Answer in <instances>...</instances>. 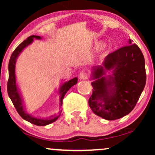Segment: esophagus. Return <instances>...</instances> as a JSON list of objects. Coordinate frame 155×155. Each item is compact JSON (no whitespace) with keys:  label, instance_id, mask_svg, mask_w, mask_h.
Returning a JSON list of instances; mask_svg holds the SVG:
<instances>
[{"label":"esophagus","instance_id":"obj_1","mask_svg":"<svg viewBox=\"0 0 155 155\" xmlns=\"http://www.w3.org/2000/svg\"><path fill=\"white\" fill-rule=\"evenodd\" d=\"M80 80H86L87 78V73L85 71H82L79 74Z\"/></svg>","mask_w":155,"mask_h":155}]
</instances>
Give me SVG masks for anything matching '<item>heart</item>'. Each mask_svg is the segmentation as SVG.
I'll return each mask as SVG.
<instances>
[{"mask_svg": "<svg viewBox=\"0 0 155 155\" xmlns=\"http://www.w3.org/2000/svg\"><path fill=\"white\" fill-rule=\"evenodd\" d=\"M102 47H103V44L102 43H99L98 44H97V46H96V48H97V49H99V48H101Z\"/></svg>", "mask_w": 155, "mask_h": 155, "instance_id": "b5f03b06", "label": "heart"}]
</instances>
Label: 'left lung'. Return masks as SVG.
Listing matches in <instances>:
<instances>
[{
    "label": "left lung",
    "instance_id": "8db88e82",
    "mask_svg": "<svg viewBox=\"0 0 155 155\" xmlns=\"http://www.w3.org/2000/svg\"><path fill=\"white\" fill-rule=\"evenodd\" d=\"M118 48L107 55L102 65L93 67L92 96L89 106L106 120L118 119L134 109L146 83L145 63L136 44ZM112 74L105 76V72Z\"/></svg>",
    "mask_w": 155,
    "mask_h": 155
}]
</instances>
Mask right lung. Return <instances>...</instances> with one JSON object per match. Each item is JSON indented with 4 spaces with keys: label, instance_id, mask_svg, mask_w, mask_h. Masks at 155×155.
Listing matches in <instances>:
<instances>
[{
    "label": "right lung",
    "instance_id": "add662e5",
    "mask_svg": "<svg viewBox=\"0 0 155 155\" xmlns=\"http://www.w3.org/2000/svg\"><path fill=\"white\" fill-rule=\"evenodd\" d=\"M41 39V37L37 35H31L26 40L23 41L18 47H17L12 53L11 56H10L9 64H8V71H9V78L8 81V96L11 99L12 104H13L15 108L17 111L20 114V116L23 119L28 121L31 124H33L36 126H44L48 125L51 123L56 121L61 115V111H59L58 115H54L48 118H38L36 117H33L32 116L29 115L25 111L24 104H23V101L22 97H21L20 93L19 92L18 86L16 84V78H15V63L18 57L24 48L29 45L31 42L33 41V39ZM78 83V78H74L73 79L69 80L68 82H65L62 84L59 90V94H60V107L63 104V99L64 98L65 94H66L71 87Z\"/></svg>",
    "mask_w": 155,
    "mask_h": 155
}]
</instances>
